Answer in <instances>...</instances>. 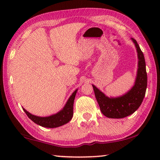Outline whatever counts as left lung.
Here are the masks:
<instances>
[{"label": "left lung", "instance_id": "obj_1", "mask_svg": "<svg viewBox=\"0 0 160 160\" xmlns=\"http://www.w3.org/2000/svg\"><path fill=\"white\" fill-rule=\"evenodd\" d=\"M138 53V70L134 85L120 97H109L92 85L102 113L111 118H122L133 113L141 105L147 89L148 78L144 55L137 42L131 38Z\"/></svg>", "mask_w": 160, "mask_h": 160}]
</instances>
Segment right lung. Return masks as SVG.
Returning a JSON list of instances; mask_svg holds the SVG:
<instances>
[{"label": "right lung", "mask_w": 160, "mask_h": 160, "mask_svg": "<svg viewBox=\"0 0 160 160\" xmlns=\"http://www.w3.org/2000/svg\"><path fill=\"white\" fill-rule=\"evenodd\" d=\"M77 91L78 89L70 95L63 109L55 114L46 116V117H41V116L32 114L24 108L23 110L28 117L37 125L45 127V128H57L68 123L72 119L73 116V103Z\"/></svg>", "instance_id": "obj_1"}]
</instances>
